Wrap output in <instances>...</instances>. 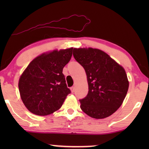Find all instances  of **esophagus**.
<instances>
[{
  "label": "esophagus",
  "instance_id": "esophagus-1",
  "mask_svg": "<svg viewBox=\"0 0 149 149\" xmlns=\"http://www.w3.org/2000/svg\"><path fill=\"white\" fill-rule=\"evenodd\" d=\"M70 90H71V91H72V92L73 93L74 91V87H70Z\"/></svg>",
  "mask_w": 149,
  "mask_h": 149
}]
</instances>
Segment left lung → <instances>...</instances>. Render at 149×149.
I'll return each mask as SVG.
<instances>
[{"mask_svg":"<svg viewBox=\"0 0 149 149\" xmlns=\"http://www.w3.org/2000/svg\"><path fill=\"white\" fill-rule=\"evenodd\" d=\"M73 56L84 68L88 93L80 100L81 109L89 117L107 118L121 107L129 88L125 69L98 49L74 48Z\"/></svg>","mask_w":149,"mask_h":149,"instance_id":"8db88e82","label":"left lung"}]
</instances>
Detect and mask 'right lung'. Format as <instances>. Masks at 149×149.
Returning a JSON list of instances; mask_svg holds the SVG:
<instances>
[{
  "instance_id": "right-lung-1",
  "label": "right lung",
  "mask_w": 149,
  "mask_h": 149,
  "mask_svg": "<svg viewBox=\"0 0 149 149\" xmlns=\"http://www.w3.org/2000/svg\"><path fill=\"white\" fill-rule=\"evenodd\" d=\"M73 48L55 49L36 57L19 77L20 97L28 111L46 116L58 111L70 93L62 71Z\"/></svg>"
}]
</instances>
